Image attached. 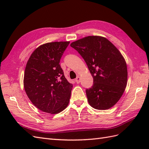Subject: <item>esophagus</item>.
Wrapping results in <instances>:
<instances>
[{
	"instance_id": "34e87169",
	"label": "esophagus",
	"mask_w": 149,
	"mask_h": 149,
	"mask_svg": "<svg viewBox=\"0 0 149 149\" xmlns=\"http://www.w3.org/2000/svg\"><path fill=\"white\" fill-rule=\"evenodd\" d=\"M75 81L76 82V83H77V84L79 83H80V81H81L80 77H79V76H77V78L75 79Z\"/></svg>"
}]
</instances>
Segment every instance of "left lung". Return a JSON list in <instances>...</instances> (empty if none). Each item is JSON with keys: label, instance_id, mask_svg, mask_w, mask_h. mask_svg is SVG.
Segmentation results:
<instances>
[{"label": "left lung", "instance_id": "1", "mask_svg": "<svg viewBox=\"0 0 149 149\" xmlns=\"http://www.w3.org/2000/svg\"><path fill=\"white\" fill-rule=\"evenodd\" d=\"M70 46L84 59L93 78V86L86 90L90 105L100 110L113 106L127 86V65L121 53L108 40L98 36L83 38Z\"/></svg>", "mask_w": 149, "mask_h": 149}]
</instances>
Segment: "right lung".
Segmentation results:
<instances>
[{"label":"right lung","instance_id":"right-lung-1","mask_svg":"<svg viewBox=\"0 0 149 149\" xmlns=\"http://www.w3.org/2000/svg\"><path fill=\"white\" fill-rule=\"evenodd\" d=\"M69 42L47 43L31 54L25 69L24 86L32 103L43 112L56 114L69 103L72 84L59 65Z\"/></svg>","mask_w":149,"mask_h":149}]
</instances>
